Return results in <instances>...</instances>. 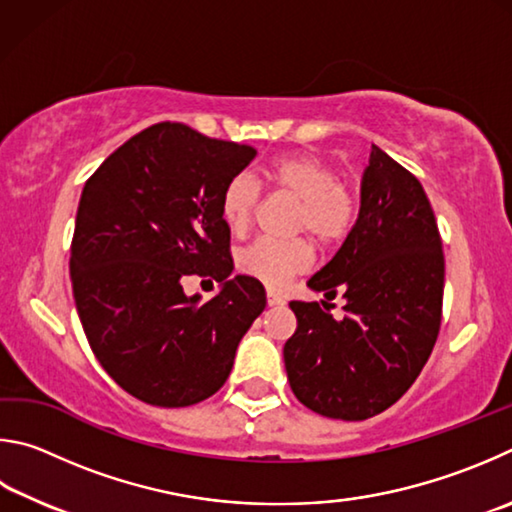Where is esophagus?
Wrapping results in <instances>:
<instances>
[{
	"label": "esophagus",
	"mask_w": 512,
	"mask_h": 512,
	"mask_svg": "<svg viewBox=\"0 0 512 512\" xmlns=\"http://www.w3.org/2000/svg\"><path fill=\"white\" fill-rule=\"evenodd\" d=\"M283 297L272 290H267V306H283Z\"/></svg>",
	"instance_id": "34e87169"
}]
</instances>
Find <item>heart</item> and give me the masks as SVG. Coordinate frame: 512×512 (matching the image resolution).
I'll return each instance as SVG.
<instances>
[{
  "mask_svg": "<svg viewBox=\"0 0 512 512\" xmlns=\"http://www.w3.org/2000/svg\"><path fill=\"white\" fill-rule=\"evenodd\" d=\"M265 184L272 191L297 200L294 231L308 233L321 247H337L353 231L360 215V195L351 182L339 179V170L312 152H292L276 157L263 170ZM261 202V188L247 175L227 182L220 197V213L227 227L245 231ZM312 245L306 238L272 240L258 238L240 251L238 267L267 288H283L292 276L312 265Z\"/></svg>",
  "mask_w": 512,
  "mask_h": 512,
  "instance_id": "b5f03b06",
  "label": "heart"
}]
</instances>
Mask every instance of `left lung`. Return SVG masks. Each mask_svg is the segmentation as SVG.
<instances>
[{"label":"left lung","instance_id":"8db88e82","mask_svg":"<svg viewBox=\"0 0 512 512\" xmlns=\"http://www.w3.org/2000/svg\"><path fill=\"white\" fill-rule=\"evenodd\" d=\"M312 290L346 299L292 301L297 330L283 346L290 387L308 409L337 420L382 414L427 364L443 317L445 258L423 184L373 146L353 231Z\"/></svg>","mask_w":512,"mask_h":512}]
</instances>
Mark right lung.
<instances>
[{"label": "right lung", "mask_w": 512, "mask_h": 512, "mask_svg": "<svg viewBox=\"0 0 512 512\" xmlns=\"http://www.w3.org/2000/svg\"><path fill=\"white\" fill-rule=\"evenodd\" d=\"M251 146L155 123L116 148L80 195L71 288L85 337L107 375L152 407H191L227 382L236 348L265 310V290L233 270L220 213ZM188 275L223 283L186 298Z\"/></svg>", "instance_id": "obj_1"}]
</instances>
